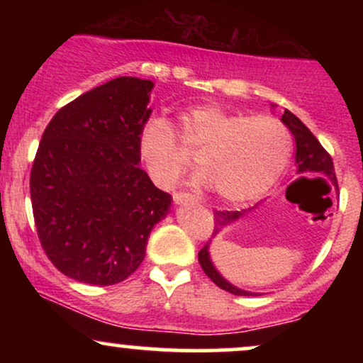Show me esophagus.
Segmentation results:
<instances>
[{
	"mask_svg": "<svg viewBox=\"0 0 363 363\" xmlns=\"http://www.w3.org/2000/svg\"><path fill=\"white\" fill-rule=\"evenodd\" d=\"M174 201H176L177 205H184V203H194L196 198L189 193H176L174 194Z\"/></svg>",
	"mask_w": 363,
	"mask_h": 363,
	"instance_id": "1",
	"label": "esophagus"
}]
</instances>
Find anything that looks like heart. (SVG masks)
Returning <instances> with one entry per match:
<instances>
[{"mask_svg":"<svg viewBox=\"0 0 363 363\" xmlns=\"http://www.w3.org/2000/svg\"><path fill=\"white\" fill-rule=\"evenodd\" d=\"M177 133L169 119L150 118L138 140L140 157L150 177L160 187H170L196 153L203 170L196 184L215 186L227 203L259 198L272 187L291 153V136L285 124L272 116H247L203 104L184 111Z\"/></svg>","mask_w":363,"mask_h":363,"instance_id":"b5f03b06","label":"heart"}]
</instances>
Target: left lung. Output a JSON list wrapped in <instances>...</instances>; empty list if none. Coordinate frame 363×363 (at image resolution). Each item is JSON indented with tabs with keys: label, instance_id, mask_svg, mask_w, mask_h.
Listing matches in <instances>:
<instances>
[{
	"label": "left lung",
	"instance_id": "1",
	"mask_svg": "<svg viewBox=\"0 0 363 363\" xmlns=\"http://www.w3.org/2000/svg\"><path fill=\"white\" fill-rule=\"evenodd\" d=\"M283 124L290 129L291 135L295 138V145H297V152H295V164H297V172L298 174H306V176H314V174H319V176H326L331 179L333 184H336V174H335V165H333V158L326 150L323 148V145L319 143V140L315 138L314 135L311 133V129L302 123L301 119L297 118L295 114H291L290 111L283 112L281 116ZM244 211H215V230L213 235L218 234L223 227H227L228 223L234 222V220L239 218L240 215H244ZM210 242L203 245L201 251L198 252V261L201 264L203 272L206 273V277L210 278L215 285H218L222 290L230 291L234 295H242V297H251V295H257L252 294V291H245L237 289V286L228 283L225 278L216 272V268L213 266V262L210 259Z\"/></svg>",
	"mask_w": 363,
	"mask_h": 363
}]
</instances>
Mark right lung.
Instances as JSON below:
<instances>
[{
  "label": "right lung",
  "mask_w": 363,
  "mask_h": 363,
  "mask_svg": "<svg viewBox=\"0 0 363 363\" xmlns=\"http://www.w3.org/2000/svg\"><path fill=\"white\" fill-rule=\"evenodd\" d=\"M153 82L119 77L54 114L30 172L32 211L45 256L66 277L107 286L145 259L172 196L138 167Z\"/></svg>",
  "instance_id": "add662e5"
}]
</instances>
